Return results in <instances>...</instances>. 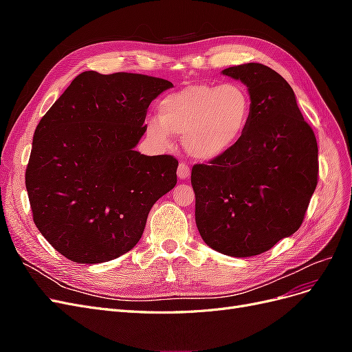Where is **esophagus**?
<instances>
[{
	"instance_id": "1",
	"label": "esophagus",
	"mask_w": 352,
	"mask_h": 352,
	"mask_svg": "<svg viewBox=\"0 0 352 352\" xmlns=\"http://www.w3.org/2000/svg\"><path fill=\"white\" fill-rule=\"evenodd\" d=\"M189 175H190V167L186 163H179V166H177V176H179V179L185 180V179L189 177Z\"/></svg>"
}]
</instances>
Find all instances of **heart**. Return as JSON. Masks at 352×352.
I'll return each instance as SVG.
<instances>
[{
	"instance_id": "1",
	"label": "heart",
	"mask_w": 352,
	"mask_h": 352,
	"mask_svg": "<svg viewBox=\"0 0 352 352\" xmlns=\"http://www.w3.org/2000/svg\"><path fill=\"white\" fill-rule=\"evenodd\" d=\"M158 119L146 124L148 136L168 145L172 133L184 136L186 151L212 160L233 150L245 136L252 116V98L242 83H194L164 97Z\"/></svg>"
}]
</instances>
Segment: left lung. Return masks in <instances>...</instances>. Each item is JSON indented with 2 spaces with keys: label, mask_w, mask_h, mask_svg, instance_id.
Wrapping results in <instances>:
<instances>
[{
  "label": "left lung",
  "mask_w": 352,
  "mask_h": 352,
  "mask_svg": "<svg viewBox=\"0 0 352 352\" xmlns=\"http://www.w3.org/2000/svg\"><path fill=\"white\" fill-rule=\"evenodd\" d=\"M223 74L247 85L252 116L233 150L192 167L195 223L212 250L252 257L302 225L317 186V141L278 72L248 63Z\"/></svg>",
  "instance_id": "1"
}]
</instances>
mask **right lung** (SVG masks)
Instances as JSON below:
<instances>
[{
	"instance_id": "add662e5",
	"label": "right lung",
	"mask_w": 352,
	"mask_h": 352,
	"mask_svg": "<svg viewBox=\"0 0 352 352\" xmlns=\"http://www.w3.org/2000/svg\"><path fill=\"white\" fill-rule=\"evenodd\" d=\"M173 83L140 73L83 72L42 117L26 168L34 221L79 264L110 261L141 239L173 189L177 160L135 151L146 110Z\"/></svg>"
}]
</instances>
